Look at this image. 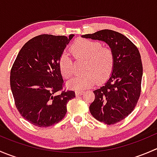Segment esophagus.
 Returning a JSON list of instances; mask_svg holds the SVG:
<instances>
[{
    "instance_id": "obj_1",
    "label": "esophagus",
    "mask_w": 157,
    "mask_h": 157,
    "mask_svg": "<svg viewBox=\"0 0 157 157\" xmlns=\"http://www.w3.org/2000/svg\"><path fill=\"white\" fill-rule=\"evenodd\" d=\"M83 93V91H80V90H77V91L75 92V94H76V96H81Z\"/></svg>"
}]
</instances>
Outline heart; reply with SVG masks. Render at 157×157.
<instances>
[{"label":"heart","instance_id":"1","mask_svg":"<svg viewBox=\"0 0 157 157\" xmlns=\"http://www.w3.org/2000/svg\"><path fill=\"white\" fill-rule=\"evenodd\" d=\"M76 60H84V74L74 77L67 82L69 88L82 90L91 87L96 82L106 81L112 75L115 66L112 51L102 47V44L89 39H80L74 42L71 48ZM60 72L64 78H70L74 74L73 61L67 54H63L58 60Z\"/></svg>","mask_w":157,"mask_h":157}]
</instances>
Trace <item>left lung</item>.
Instances as JSON below:
<instances>
[{
	"instance_id": "8db88e82",
	"label": "left lung",
	"mask_w": 157,
	"mask_h": 157,
	"mask_svg": "<svg viewBox=\"0 0 157 157\" xmlns=\"http://www.w3.org/2000/svg\"><path fill=\"white\" fill-rule=\"evenodd\" d=\"M81 37L105 42L113 52V72L104 86L93 91L95 99L90 112L106 124L119 122L132 112L140 97L143 75L140 52L126 36L113 30L102 29Z\"/></svg>"
}]
</instances>
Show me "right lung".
Instances as JSON below:
<instances>
[{"label":"right lung","mask_w":157,"mask_h":157,"mask_svg":"<svg viewBox=\"0 0 157 157\" xmlns=\"http://www.w3.org/2000/svg\"><path fill=\"white\" fill-rule=\"evenodd\" d=\"M74 36L43 34L20 49L10 71V88L20 115L33 125L52 126L63 119L74 91H62L58 60Z\"/></svg>","instance_id":"add662e5"}]
</instances>
